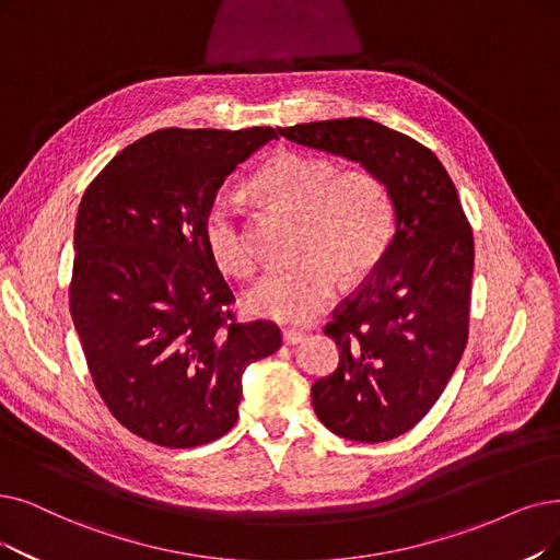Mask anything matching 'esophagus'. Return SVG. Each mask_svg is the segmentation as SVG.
Listing matches in <instances>:
<instances>
[{"mask_svg":"<svg viewBox=\"0 0 560 560\" xmlns=\"http://www.w3.org/2000/svg\"><path fill=\"white\" fill-rule=\"evenodd\" d=\"M305 338H307V335H305L303 330H294V328H287V330H282V342H284V345H289V347H294V345L305 342Z\"/></svg>","mask_w":560,"mask_h":560,"instance_id":"esophagus-1","label":"esophagus"}]
</instances>
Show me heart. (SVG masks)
Segmentation results:
<instances>
[{
  "instance_id": "1",
  "label": "heart",
  "mask_w": 560,
  "mask_h": 560,
  "mask_svg": "<svg viewBox=\"0 0 560 560\" xmlns=\"http://www.w3.org/2000/svg\"><path fill=\"white\" fill-rule=\"evenodd\" d=\"M264 205L301 220L296 264L266 271L245 292L253 315L282 324H307L330 303L338 276L355 282L384 257L393 234V199L384 178L370 170H347L299 151L273 155L250 182ZM205 243L222 271L245 278L255 253L238 209L215 199L205 213Z\"/></svg>"
}]
</instances>
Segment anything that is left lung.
<instances>
[{"instance_id":"8db88e82","label":"left lung","mask_w":560,"mask_h":560,"mask_svg":"<svg viewBox=\"0 0 560 560\" xmlns=\"http://www.w3.org/2000/svg\"><path fill=\"white\" fill-rule=\"evenodd\" d=\"M282 138L342 155L384 178L395 234L374 271L324 328L340 365L312 386V407L349 441L409 432L448 386L468 338L474 232L436 155L372 119L278 128Z\"/></svg>"}]
</instances>
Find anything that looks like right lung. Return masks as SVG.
<instances>
[{
  "label": "right lung",
  "instance_id": "add662e5",
  "mask_svg": "<svg viewBox=\"0 0 560 560\" xmlns=\"http://www.w3.org/2000/svg\"><path fill=\"white\" fill-rule=\"evenodd\" d=\"M273 128H165L89 184L75 218L71 315L94 386L126 430L195 448L238 418L241 376L280 349L273 322H236L205 213Z\"/></svg>",
  "mask_w": 560,
  "mask_h": 560
}]
</instances>
